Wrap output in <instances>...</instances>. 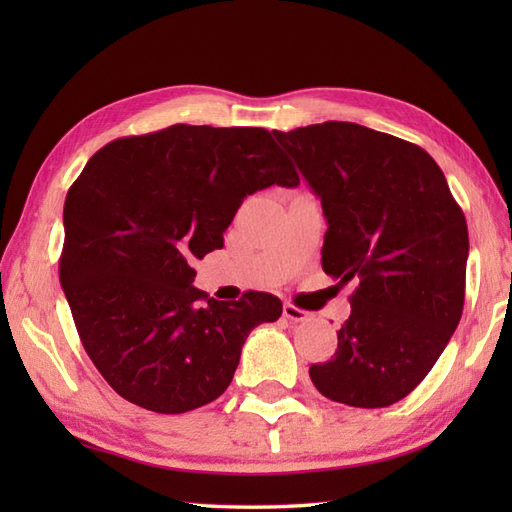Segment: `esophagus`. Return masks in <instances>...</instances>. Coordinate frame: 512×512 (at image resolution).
Here are the masks:
<instances>
[{
  "label": "esophagus",
  "mask_w": 512,
  "mask_h": 512,
  "mask_svg": "<svg viewBox=\"0 0 512 512\" xmlns=\"http://www.w3.org/2000/svg\"><path fill=\"white\" fill-rule=\"evenodd\" d=\"M284 317L290 319L292 323H301V321H308L310 314L306 310L292 306V303H286V306H284Z\"/></svg>",
  "instance_id": "34e87169"
}]
</instances>
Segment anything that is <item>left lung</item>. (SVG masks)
<instances>
[{
  "mask_svg": "<svg viewBox=\"0 0 512 512\" xmlns=\"http://www.w3.org/2000/svg\"><path fill=\"white\" fill-rule=\"evenodd\" d=\"M328 220L321 264L354 281L352 314L328 363L310 367L325 398L389 407L431 372L464 308L469 228L422 147L356 123L277 132Z\"/></svg>",
  "mask_w": 512,
  "mask_h": 512,
  "instance_id": "left-lung-1",
  "label": "left lung"
}]
</instances>
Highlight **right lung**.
<instances>
[{
    "label": "right lung",
    "mask_w": 512,
    "mask_h": 512,
    "mask_svg": "<svg viewBox=\"0 0 512 512\" xmlns=\"http://www.w3.org/2000/svg\"><path fill=\"white\" fill-rule=\"evenodd\" d=\"M297 187L262 127L171 125L112 140L68 191L59 279L85 352L118 396L156 413L209 405L231 385L250 330L281 301L206 299L193 259L224 246L246 195Z\"/></svg>",
    "instance_id": "obj_1"
}]
</instances>
